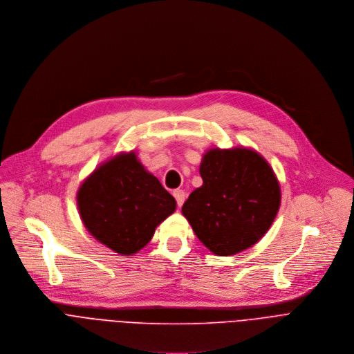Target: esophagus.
Segmentation results:
<instances>
[{"mask_svg":"<svg viewBox=\"0 0 354 354\" xmlns=\"http://www.w3.org/2000/svg\"><path fill=\"white\" fill-rule=\"evenodd\" d=\"M173 195H174V198H176V201H177V205L181 206V205L184 203V201H185V192H184L183 189H176V191L173 192Z\"/></svg>","mask_w":354,"mask_h":354,"instance_id":"esophagus-1","label":"esophagus"}]
</instances>
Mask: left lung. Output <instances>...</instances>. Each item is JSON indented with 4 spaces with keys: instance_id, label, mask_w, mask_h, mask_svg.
<instances>
[{
    "instance_id": "obj_1",
    "label": "left lung",
    "mask_w": 354,
    "mask_h": 354,
    "mask_svg": "<svg viewBox=\"0 0 354 354\" xmlns=\"http://www.w3.org/2000/svg\"><path fill=\"white\" fill-rule=\"evenodd\" d=\"M203 184L183 205V215L212 252H241L269 230L280 206V187L268 162L247 148L210 149L199 167Z\"/></svg>"
}]
</instances>
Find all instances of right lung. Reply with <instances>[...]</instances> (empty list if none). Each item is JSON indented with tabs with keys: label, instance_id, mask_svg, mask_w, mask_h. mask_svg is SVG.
<instances>
[{
	"label": "right lung",
	"instance_id": "1",
	"mask_svg": "<svg viewBox=\"0 0 354 354\" xmlns=\"http://www.w3.org/2000/svg\"><path fill=\"white\" fill-rule=\"evenodd\" d=\"M77 199L88 232L120 255L144 248L176 210V199L133 152L97 167L80 187Z\"/></svg>",
	"mask_w": 354,
	"mask_h": 354
}]
</instances>
